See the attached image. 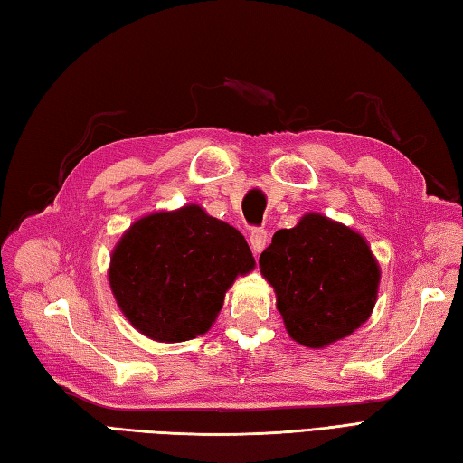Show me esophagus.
<instances>
[{
    "label": "esophagus",
    "instance_id": "esophagus-1",
    "mask_svg": "<svg viewBox=\"0 0 463 463\" xmlns=\"http://www.w3.org/2000/svg\"><path fill=\"white\" fill-rule=\"evenodd\" d=\"M250 249H252V252H255V255H259V252H262V249L267 247L269 244V234H267V231L265 229H255L250 232Z\"/></svg>",
    "mask_w": 463,
    "mask_h": 463
}]
</instances>
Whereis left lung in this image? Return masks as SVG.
I'll use <instances>...</instances> for the list:
<instances>
[{"label":"left lung","mask_w":463,"mask_h":463,"mask_svg":"<svg viewBox=\"0 0 463 463\" xmlns=\"http://www.w3.org/2000/svg\"><path fill=\"white\" fill-rule=\"evenodd\" d=\"M259 267L275 288L288 335L311 349L347 337L369 319L382 277L359 232L317 213L277 231Z\"/></svg>","instance_id":"1"}]
</instances>
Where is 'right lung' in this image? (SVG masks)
<instances>
[{
  "label": "right lung",
  "mask_w": 463,
  "mask_h": 463,
  "mask_svg": "<svg viewBox=\"0 0 463 463\" xmlns=\"http://www.w3.org/2000/svg\"><path fill=\"white\" fill-rule=\"evenodd\" d=\"M255 259L234 226L198 204L136 221L112 250V293L134 329L160 343L206 333Z\"/></svg>",
  "instance_id": "right-lung-1"
}]
</instances>
